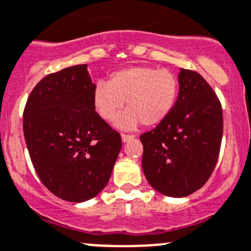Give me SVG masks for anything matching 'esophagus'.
Listing matches in <instances>:
<instances>
[{
	"instance_id": "1",
	"label": "esophagus",
	"mask_w": 251,
	"mask_h": 251,
	"mask_svg": "<svg viewBox=\"0 0 251 251\" xmlns=\"http://www.w3.org/2000/svg\"><path fill=\"white\" fill-rule=\"evenodd\" d=\"M132 138H135V136L133 135H121V140H123V142H127L128 140H132Z\"/></svg>"
}]
</instances>
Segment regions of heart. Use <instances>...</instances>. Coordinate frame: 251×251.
<instances>
[{
    "instance_id": "b5f03b06",
    "label": "heart",
    "mask_w": 251,
    "mask_h": 251,
    "mask_svg": "<svg viewBox=\"0 0 251 251\" xmlns=\"http://www.w3.org/2000/svg\"><path fill=\"white\" fill-rule=\"evenodd\" d=\"M179 82L168 70L131 66L111 75L109 82L98 81L93 91V105L103 120L113 121L125 105L127 110L115 120L121 130L159 125L176 103Z\"/></svg>"
}]
</instances>
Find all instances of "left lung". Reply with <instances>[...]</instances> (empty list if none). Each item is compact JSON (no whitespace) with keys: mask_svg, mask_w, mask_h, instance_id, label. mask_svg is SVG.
<instances>
[{"mask_svg":"<svg viewBox=\"0 0 251 251\" xmlns=\"http://www.w3.org/2000/svg\"><path fill=\"white\" fill-rule=\"evenodd\" d=\"M179 94L172 113L141 135L142 169L151 186L170 198H185L212 174L223 133L221 103L198 72L180 69Z\"/></svg>","mask_w":251,"mask_h":251,"instance_id":"obj_1","label":"left lung"}]
</instances>
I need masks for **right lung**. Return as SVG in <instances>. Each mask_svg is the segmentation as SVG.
<instances>
[{"label": "right lung", "instance_id": "obj_1", "mask_svg": "<svg viewBox=\"0 0 251 251\" xmlns=\"http://www.w3.org/2000/svg\"><path fill=\"white\" fill-rule=\"evenodd\" d=\"M87 65L44 77L31 91L23 131L41 182L57 198L83 202L108 184L121 150L120 133L96 111Z\"/></svg>", "mask_w": 251, "mask_h": 251}]
</instances>
